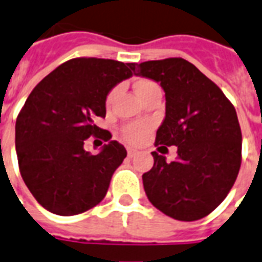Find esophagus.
I'll use <instances>...</instances> for the list:
<instances>
[{"label": "esophagus", "instance_id": "esophagus-1", "mask_svg": "<svg viewBox=\"0 0 262 262\" xmlns=\"http://www.w3.org/2000/svg\"><path fill=\"white\" fill-rule=\"evenodd\" d=\"M127 155H128V157H134L135 155H137V150H134V149H128V150H127Z\"/></svg>", "mask_w": 262, "mask_h": 262}]
</instances>
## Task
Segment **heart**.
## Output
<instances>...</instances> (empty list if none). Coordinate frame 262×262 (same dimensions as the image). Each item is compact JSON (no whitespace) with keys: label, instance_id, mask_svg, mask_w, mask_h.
<instances>
[{"label":"heart","instance_id":"1","mask_svg":"<svg viewBox=\"0 0 262 262\" xmlns=\"http://www.w3.org/2000/svg\"><path fill=\"white\" fill-rule=\"evenodd\" d=\"M156 84L152 81H149V80H139L137 84H135V92H137V95H141V94H143V92L146 91V90H149V88H152V86H155ZM116 92H117V90H113V91L110 92L109 98H107V102H112L113 101V98H115ZM147 124H129V125H127L125 128L123 129V138L127 141L128 143H131V145H137V143L142 142L143 138H145V135H146L147 133Z\"/></svg>","mask_w":262,"mask_h":262}]
</instances>
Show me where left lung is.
Listing matches in <instances>:
<instances>
[{
  "label": "left lung",
  "instance_id": "1",
  "mask_svg": "<svg viewBox=\"0 0 262 262\" xmlns=\"http://www.w3.org/2000/svg\"><path fill=\"white\" fill-rule=\"evenodd\" d=\"M137 76L160 84L166 116L156 143L177 146L178 156L152 152L153 167L142 176L149 202L180 221H196L221 204L241 168L242 133L236 110L224 92L182 58L134 63Z\"/></svg>",
  "mask_w": 262,
  "mask_h": 262
}]
</instances>
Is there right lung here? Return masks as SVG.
Segmentation results:
<instances>
[{"label":"right lung","instance_id":"1","mask_svg":"<svg viewBox=\"0 0 262 262\" xmlns=\"http://www.w3.org/2000/svg\"><path fill=\"white\" fill-rule=\"evenodd\" d=\"M133 66L113 59H72L27 98L15 127L17 161L31 194L51 213L76 215L105 198L127 150L94 120L105 117L106 98L133 77ZM90 136L108 141L98 155L83 149Z\"/></svg>","mask_w":262,"mask_h":262}]
</instances>
